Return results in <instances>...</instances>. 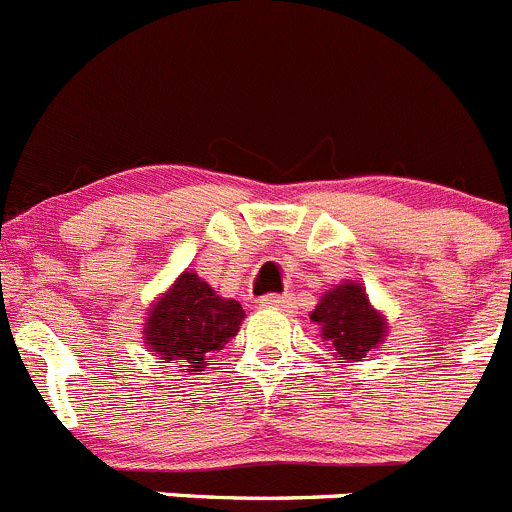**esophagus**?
<instances>
[{"label":"esophagus","mask_w":512,"mask_h":512,"mask_svg":"<svg viewBox=\"0 0 512 512\" xmlns=\"http://www.w3.org/2000/svg\"><path fill=\"white\" fill-rule=\"evenodd\" d=\"M261 305L264 307H289L292 305V297L289 295H266L264 300H261Z\"/></svg>","instance_id":"obj_1"}]
</instances>
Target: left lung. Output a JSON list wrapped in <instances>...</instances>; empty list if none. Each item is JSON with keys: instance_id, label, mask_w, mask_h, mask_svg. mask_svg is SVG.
Masks as SVG:
<instances>
[{"instance_id": "1", "label": "left lung", "mask_w": 512, "mask_h": 512, "mask_svg": "<svg viewBox=\"0 0 512 512\" xmlns=\"http://www.w3.org/2000/svg\"><path fill=\"white\" fill-rule=\"evenodd\" d=\"M310 318L320 325V336L341 359L338 364L361 361L387 336V323L372 307L364 287L356 282H343L328 289Z\"/></svg>"}]
</instances>
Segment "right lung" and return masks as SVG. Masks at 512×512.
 Returning <instances> with one entry per match:
<instances>
[{
	"label": "right lung",
	"instance_id": "obj_1",
	"mask_svg": "<svg viewBox=\"0 0 512 512\" xmlns=\"http://www.w3.org/2000/svg\"><path fill=\"white\" fill-rule=\"evenodd\" d=\"M246 318L241 302L223 300L194 271H184L148 310L143 341L166 364L182 372H202L207 356L223 351Z\"/></svg>",
	"mask_w": 512,
	"mask_h": 512
}]
</instances>
